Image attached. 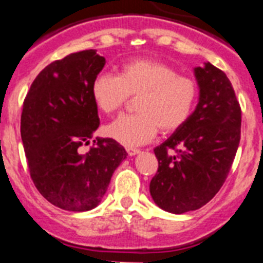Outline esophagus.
<instances>
[{
	"label": "esophagus",
	"instance_id": "1",
	"mask_svg": "<svg viewBox=\"0 0 263 263\" xmlns=\"http://www.w3.org/2000/svg\"><path fill=\"white\" fill-rule=\"evenodd\" d=\"M126 152L129 155H136V154H138L139 150L136 147H126Z\"/></svg>",
	"mask_w": 263,
	"mask_h": 263
}]
</instances>
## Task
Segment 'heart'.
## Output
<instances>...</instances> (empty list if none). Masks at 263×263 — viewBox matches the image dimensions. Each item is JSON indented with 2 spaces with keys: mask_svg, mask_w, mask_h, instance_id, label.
Listing matches in <instances>:
<instances>
[{
  "mask_svg": "<svg viewBox=\"0 0 263 263\" xmlns=\"http://www.w3.org/2000/svg\"><path fill=\"white\" fill-rule=\"evenodd\" d=\"M92 97L106 115L120 110L130 96L136 100L134 115L121 116L106 127V134L124 145L152 141L158 130L171 133L190 120L199 97L197 83L178 69L153 59L124 63L118 75L101 72L92 81Z\"/></svg>",
  "mask_w": 263,
  "mask_h": 263,
  "instance_id": "obj_1",
  "label": "heart"
}]
</instances>
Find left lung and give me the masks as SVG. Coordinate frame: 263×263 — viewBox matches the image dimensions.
<instances>
[{"label": "left lung", "mask_w": 263, "mask_h": 263, "mask_svg": "<svg viewBox=\"0 0 263 263\" xmlns=\"http://www.w3.org/2000/svg\"><path fill=\"white\" fill-rule=\"evenodd\" d=\"M200 96L190 120L154 148L150 194L170 213L195 211L220 191L241 138V106L232 83L211 63L195 68Z\"/></svg>", "instance_id": "1"}]
</instances>
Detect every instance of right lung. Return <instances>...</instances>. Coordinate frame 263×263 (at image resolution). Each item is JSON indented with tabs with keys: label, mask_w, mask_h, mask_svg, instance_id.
Listing matches in <instances>:
<instances>
[{
	"label": "right lung",
	"mask_w": 263,
	"mask_h": 263,
	"mask_svg": "<svg viewBox=\"0 0 263 263\" xmlns=\"http://www.w3.org/2000/svg\"><path fill=\"white\" fill-rule=\"evenodd\" d=\"M105 66L96 50L69 53L39 72L23 101L21 137L30 176L55 206L84 212L99 205L115 170L126 158L111 138L87 145L99 127L92 81Z\"/></svg>",
	"instance_id": "1"
}]
</instances>
